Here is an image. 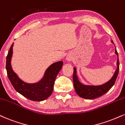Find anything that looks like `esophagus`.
<instances>
[{
    "label": "esophagus",
    "instance_id": "obj_1",
    "mask_svg": "<svg viewBox=\"0 0 125 125\" xmlns=\"http://www.w3.org/2000/svg\"><path fill=\"white\" fill-rule=\"evenodd\" d=\"M66 59H67V61H70L72 60V58L70 56H67Z\"/></svg>",
    "mask_w": 125,
    "mask_h": 125
}]
</instances>
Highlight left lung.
Here are the masks:
<instances>
[{"instance_id":"obj_1","label":"left lung","mask_w":125,"mask_h":125,"mask_svg":"<svg viewBox=\"0 0 125 125\" xmlns=\"http://www.w3.org/2000/svg\"><path fill=\"white\" fill-rule=\"evenodd\" d=\"M112 42L114 43L112 41ZM115 53L118 56V60H117L116 63L117 69L110 80H109L104 84L100 85H88L83 84L79 82V79H78L77 74H76V67L73 68L74 69L73 74V84H74V90L78 95L85 99L93 100V99H95L96 98L104 95L111 89V87L115 84L116 80L118 77L119 70V62L118 53L117 52L116 49H115Z\"/></svg>"}]
</instances>
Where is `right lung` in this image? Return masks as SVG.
I'll return each instance as SVG.
<instances>
[{
	"mask_svg": "<svg viewBox=\"0 0 125 125\" xmlns=\"http://www.w3.org/2000/svg\"><path fill=\"white\" fill-rule=\"evenodd\" d=\"M10 46L6 57V68L7 74L14 89L24 97L34 101H42L52 94L53 85L57 75L62 69L63 62L59 61L52 64L46 69L42 79L37 83L29 84L24 82L14 73L11 66L13 46Z\"/></svg>",
	"mask_w": 125,
	"mask_h": 125,
	"instance_id": "obj_1",
	"label": "right lung"
}]
</instances>
